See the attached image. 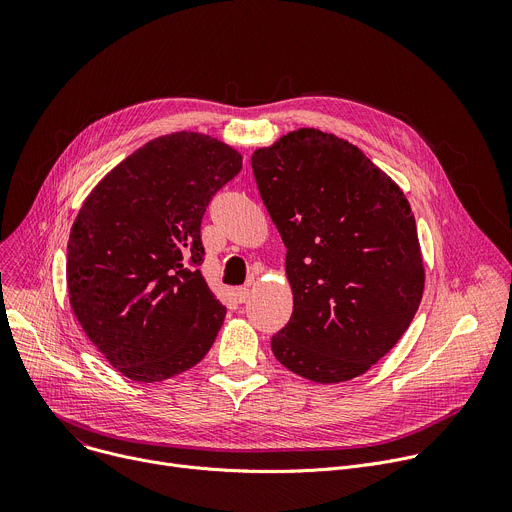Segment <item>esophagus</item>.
Segmentation results:
<instances>
[{
  "mask_svg": "<svg viewBox=\"0 0 512 512\" xmlns=\"http://www.w3.org/2000/svg\"><path fill=\"white\" fill-rule=\"evenodd\" d=\"M234 295H236V301H238V303H246V301L250 299V289H248V287H238V289L234 291Z\"/></svg>",
  "mask_w": 512,
  "mask_h": 512,
  "instance_id": "esophagus-1",
  "label": "esophagus"
}]
</instances>
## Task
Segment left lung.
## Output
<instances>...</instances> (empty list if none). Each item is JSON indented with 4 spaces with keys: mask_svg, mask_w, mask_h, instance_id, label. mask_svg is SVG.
<instances>
[{
    "mask_svg": "<svg viewBox=\"0 0 512 512\" xmlns=\"http://www.w3.org/2000/svg\"><path fill=\"white\" fill-rule=\"evenodd\" d=\"M252 170L293 289L272 354L319 384L368 372L409 329L425 289L405 193L358 146L315 128L258 148Z\"/></svg>",
    "mask_w": 512,
    "mask_h": 512,
    "instance_id": "obj_1",
    "label": "left lung"
}]
</instances>
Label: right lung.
<instances>
[{
  "mask_svg": "<svg viewBox=\"0 0 512 512\" xmlns=\"http://www.w3.org/2000/svg\"><path fill=\"white\" fill-rule=\"evenodd\" d=\"M240 170L242 154L217 138L166 134L109 170L79 209L69 301L93 346L130 380L173 378L213 346L225 307L199 270L201 219Z\"/></svg>",
  "mask_w": 512,
  "mask_h": 512,
  "instance_id": "obj_1",
  "label": "right lung"
}]
</instances>
